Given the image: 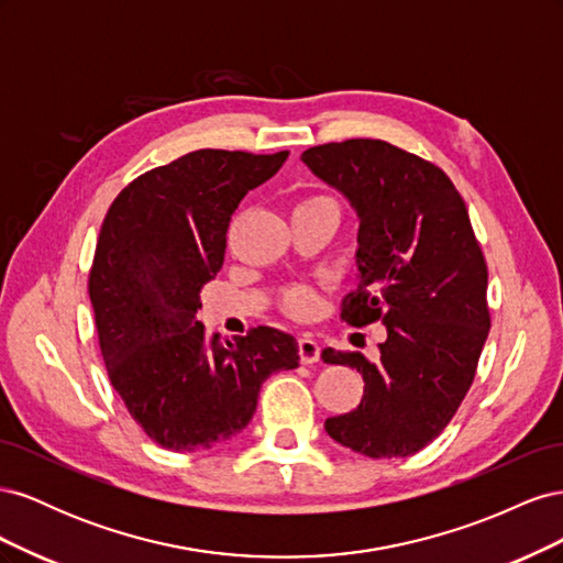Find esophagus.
I'll list each match as a JSON object with an SVG mask.
<instances>
[{"label":"esophagus","mask_w":563,"mask_h":563,"mask_svg":"<svg viewBox=\"0 0 563 563\" xmlns=\"http://www.w3.org/2000/svg\"><path fill=\"white\" fill-rule=\"evenodd\" d=\"M298 354H300L302 364H314L319 360L321 347L314 338L302 335V338H298Z\"/></svg>","instance_id":"esophagus-1"}]
</instances>
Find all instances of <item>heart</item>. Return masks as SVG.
<instances>
[{"mask_svg":"<svg viewBox=\"0 0 563 563\" xmlns=\"http://www.w3.org/2000/svg\"><path fill=\"white\" fill-rule=\"evenodd\" d=\"M308 201H327L323 197H312V199H305L302 203H308ZM284 310L288 312V314H294V317H305V314H310L312 312V308H314V291L310 286H294V288H288V291L284 294Z\"/></svg>","mask_w":563,"mask_h":563,"instance_id":"b5f03b06","label":"heart"}]
</instances>
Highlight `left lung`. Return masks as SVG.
<instances>
[{
	"instance_id": "obj_1",
	"label": "left lung",
	"mask_w": 563,
	"mask_h": 563,
	"mask_svg": "<svg viewBox=\"0 0 563 563\" xmlns=\"http://www.w3.org/2000/svg\"><path fill=\"white\" fill-rule=\"evenodd\" d=\"M300 159L360 216V284L340 317L356 329L383 321L387 331L376 362L321 352L366 383L362 404L323 428L368 457L413 455L463 404L490 329L488 267L467 207L439 166L385 141L327 143Z\"/></svg>"
}]
</instances>
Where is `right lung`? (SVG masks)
<instances>
[{"mask_svg": "<svg viewBox=\"0 0 563 563\" xmlns=\"http://www.w3.org/2000/svg\"><path fill=\"white\" fill-rule=\"evenodd\" d=\"M286 157L195 150L129 183L108 209L89 275L100 354L131 418L162 449L223 446L251 422L272 373L298 366L294 335L258 327L223 345L197 321L234 209Z\"/></svg>", "mask_w": 563, "mask_h": 563, "instance_id": "obj_1", "label": "right lung"}]
</instances>
